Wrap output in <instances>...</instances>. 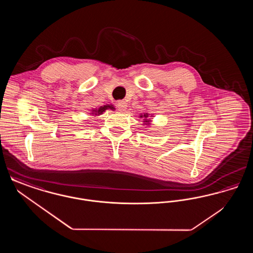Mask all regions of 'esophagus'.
<instances>
[{
  "instance_id": "34e87169",
  "label": "esophagus",
  "mask_w": 253,
  "mask_h": 253,
  "mask_svg": "<svg viewBox=\"0 0 253 253\" xmlns=\"http://www.w3.org/2000/svg\"><path fill=\"white\" fill-rule=\"evenodd\" d=\"M127 107V103L125 102V101H119L118 102V108H119V111H121V112H123V111H125V109Z\"/></svg>"
}]
</instances>
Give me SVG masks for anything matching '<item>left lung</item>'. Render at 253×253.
Wrapping results in <instances>:
<instances>
[{"label": "left lung", "mask_w": 253, "mask_h": 253, "mask_svg": "<svg viewBox=\"0 0 253 253\" xmlns=\"http://www.w3.org/2000/svg\"><path fill=\"white\" fill-rule=\"evenodd\" d=\"M148 117H149V115H148V114H147V113H146V114H145V115H141V116H140V118H144L145 120H144V122H146V123H145V124H150V121H148V120H147V118H148Z\"/></svg>", "instance_id": "8db88e82"}]
</instances>
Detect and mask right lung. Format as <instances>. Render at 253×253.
Returning <instances> with one entry per match:
<instances>
[{
	"label": "right lung",
	"instance_id": "1",
	"mask_svg": "<svg viewBox=\"0 0 253 253\" xmlns=\"http://www.w3.org/2000/svg\"><path fill=\"white\" fill-rule=\"evenodd\" d=\"M107 109H111V110H114V107H113V105H104V106H100L98 109H95V110H93V114H95V115H101L103 112H105Z\"/></svg>",
	"mask_w": 253,
	"mask_h": 253
}]
</instances>
